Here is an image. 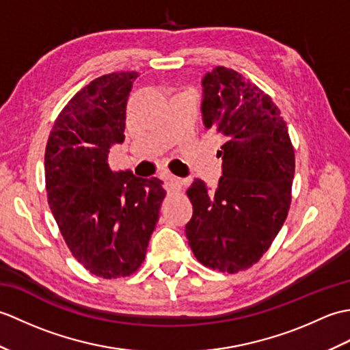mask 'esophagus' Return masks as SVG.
I'll list each match as a JSON object with an SVG mask.
<instances>
[{
  "label": "esophagus",
  "instance_id": "obj_1",
  "mask_svg": "<svg viewBox=\"0 0 350 350\" xmlns=\"http://www.w3.org/2000/svg\"><path fill=\"white\" fill-rule=\"evenodd\" d=\"M163 180H165L167 187H168L170 189H173V191H179V189H182V187L185 185V180H182V179H177V177L171 176V174H165V176H163Z\"/></svg>",
  "mask_w": 350,
  "mask_h": 350
}]
</instances>
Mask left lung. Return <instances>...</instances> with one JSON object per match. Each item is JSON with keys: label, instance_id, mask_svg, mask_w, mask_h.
Listing matches in <instances>:
<instances>
[{"label": "left lung", "instance_id": "8db88e82", "mask_svg": "<svg viewBox=\"0 0 350 350\" xmlns=\"http://www.w3.org/2000/svg\"><path fill=\"white\" fill-rule=\"evenodd\" d=\"M207 129L224 135L222 176L215 191L196 179L187 194V239L202 265L221 272L248 269L269 250L292 202L295 150L271 96L239 72L217 66L203 78Z\"/></svg>", "mask_w": 350, "mask_h": 350}]
</instances>
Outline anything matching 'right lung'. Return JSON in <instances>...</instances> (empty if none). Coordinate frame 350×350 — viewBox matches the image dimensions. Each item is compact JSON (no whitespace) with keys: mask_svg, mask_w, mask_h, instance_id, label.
I'll use <instances>...</instances> for the list:
<instances>
[{"mask_svg":"<svg viewBox=\"0 0 350 350\" xmlns=\"http://www.w3.org/2000/svg\"><path fill=\"white\" fill-rule=\"evenodd\" d=\"M138 72L92 81L68 102L44 150L48 203L63 239L96 277H129L144 262L165 189L158 177L113 171L108 154L123 143L126 103Z\"/></svg>","mask_w":350,"mask_h":350,"instance_id":"right-lung-1","label":"right lung"}]
</instances>
